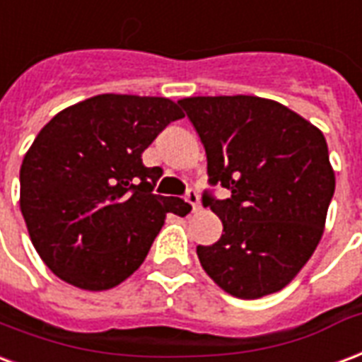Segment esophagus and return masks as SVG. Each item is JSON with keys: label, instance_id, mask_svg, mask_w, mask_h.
Returning <instances> with one entry per match:
<instances>
[{"label": "esophagus", "instance_id": "esophagus-1", "mask_svg": "<svg viewBox=\"0 0 362 362\" xmlns=\"http://www.w3.org/2000/svg\"><path fill=\"white\" fill-rule=\"evenodd\" d=\"M186 202L192 205L194 211H199V207H202V205H199V195H197L195 189H188V194H186Z\"/></svg>", "mask_w": 362, "mask_h": 362}]
</instances>
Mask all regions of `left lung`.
Wrapping results in <instances>:
<instances>
[{
	"instance_id": "8db88e82",
	"label": "left lung",
	"mask_w": 362,
	"mask_h": 362,
	"mask_svg": "<svg viewBox=\"0 0 362 362\" xmlns=\"http://www.w3.org/2000/svg\"><path fill=\"white\" fill-rule=\"evenodd\" d=\"M207 153L211 184L232 192L203 202L221 240L197 245L209 278L226 293L259 299L286 288L315 253L336 189L324 134L274 99L197 95L178 101Z\"/></svg>"
}]
</instances>
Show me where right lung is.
<instances>
[{
	"label": "right lung",
	"instance_id": "obj_1",
	"mask_svg": "<svg viewBox=\"0 0 362 362\" xmlns=\"http://www.w3.org/2000/svg\"><path fill=\"white\" fill-rule=\"evenodd\" d=\"M184 117L168 98L101 93L45 124L21 165V213L53 274L86 291L111 290L146 261L180 197L151 194L159 176L141 153Z\"/></svg>",
	"mask_w": 362,
	"mask_h": 362
}]
</instances>
